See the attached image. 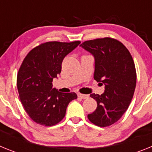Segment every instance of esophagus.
Segmentation results:
<instances>
[{
    "instance_id": "34e87169",
    "label": "esophagus",
    "mask_w": 152,
    "mask_h": 152,
    "mask_svg": "<svg viewBox=\"0 0 152 152\" xmlns=\"http://www.w3.org/2000/svg\"><path fill=\"white\" fill-rule=\"evenodd\" d=\"M77 96H78V97H80V99H87V98L88 97V95L82 94H80V93L77 94Z\"/></svg>"
}]
</instances>
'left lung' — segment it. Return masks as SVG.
I'll return each mask as SVG.
<instances>
[{"instance_id":"obj_1","label":"left lung","mask_w":152,"mask_h":152,"mask_svg":"<svg viewBox=\"0 0 152 152\" xmlns=\"http://www.w3.org/2000/svg\"><path fill=\"white\" fill-rule=\"evenodd\" d=\"M80 46L94 57V80L105 85L101 95H90L97 107L88 118L100 127L111 126L122 117L133 97L136 71L132 57L121 42L110 37L85 41Z\"/></svg>"}]
</instances>
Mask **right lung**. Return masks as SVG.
Here are the masks:
<instances>
[{"instance_id": "right-lung-1", "label": "right lung", "mask_w": 152, "mask_h": 152, "mask_svg": "<svg viewBox=\"0 0 152 152\" xmlns=\"http://www.w3.org/2000/svg\"><path fill=\"white\" fill-rule=\"evenodd\" d=\"M80 43L47 42L33 49L25 57L17 77L20 99L29 117L45 126H55L65 116L75 93H61L52 88L53 78L61 72L64 58Z\"/></svg>"}]
</instances>
